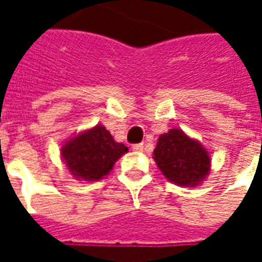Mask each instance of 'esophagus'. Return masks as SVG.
Returning <instances> with one entry per match:
<instances>
[{
  "instance_id": "1",
  "label": "esophagus",
  "mask_w": 262,
  "mask_h": 262,
  "mask_svg": "<svg viewBox=\"0 0 262 262\" xmlns=\"http://www.w3.org/2000/svg\"><path fill=\"white\" fill-rule=\"evenodd\" d=\"M133 150L135 151H143V148H144V144L143 143H137V144H133Z\"/></svg>"
}]
</instances>
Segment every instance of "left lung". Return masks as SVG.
I'll list each match as a JSON object with an SVG mask.
<instances>
[{"mask_svg":"<svg viewBox=\"0 0 262 262\" xmlns=\"http://www.w3.org/2000/svg\"><path fill=\"white\" fill-rule=\"evenodd\" d=\"M153 159L163 176L180 187H198L210 171L208 150L181 129H171L159 137Z\"/></svg>","mask_w":262,"mask_h":262,"instance_id":"8db88e82","label":"left lung"}]
</instances>
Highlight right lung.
<instances>
[{"instance_id": "right-lung-1", "label": "right lung", "mask_w": 262, "mask_h": 262, "mask_svg": "<svg viewBox=\"0 0 262 262\" xmlns=\"http://www.w3.org/2000/svg\"><path fill=\"white\" fill-rule=\"evenodd\" d=\"M127 147L115 142L105 126L97 125L75 135L61 147V159L74 178L81 181H99L108 176Z\"/></svg>"}]
</instances>
